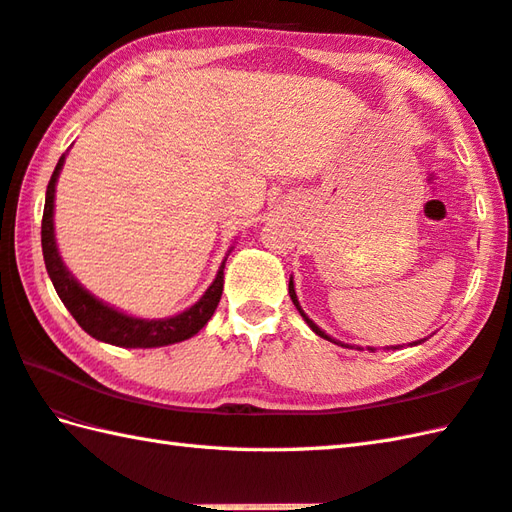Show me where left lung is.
<instances>
[{
    "instance_id": "1",
    "label": "left lung",
    "mask_w": 512,
    "mask_h": 512,
    "mask_svg": "<svg viewBox=\"0 0 512 512\" xmlns=\"http://www.w3.org/2000/svg\"><path fill=\"white\" fill-rule=\"evenodd\" d=\"M288 295H290V299H292V303H295V308L301 312V317L303 319H306V323L310 325V328H312V332H317L319 336H321V339H328V341H332V343H336L334 339H330V336L328 334H325L321 328H319V325L317 323H312L308 317H306V312H303L301 310V306H299V301H297V292H295V284H292V279H290V284H288ZM418 343H422V341H418ZM343 347H347V345H343ZM358 350H361V347H358Z\"/></svg>"
}]
</instances>
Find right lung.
Wrapping results in <instances>:
<instances>
[{"mask_svg": "<svg viewBox=\"0 0 512 512\" xmlns=\"http://www.w3.org/2000/svg\"><path fill=\"white\" fill-rule=\"evenodd\" d=\"M65 156L59 158L57 167L52 171V178L48 182L46 191V206H43V220H41V248H43V262H46V270L52 279V286L57 290L63 306L70 310L76 323L94 336L96 341H105L118 347H162L171 343H180L184 339H191L193 334H198L217 308V303L222 299L224 290V264L217 270V277L209 290L204 292L202 299L171 319L160 321H145L134 319L127 314L118 312L110 306H105L103 301L94 299L88 290H83L76 279L65 270L57 242H54V184H57L59 171L63 167Z\"/></svg>", "mask_w": 512, "mask_h": 512, "instance_id": "add662e5", "label": "right lung"}]
</instances>
